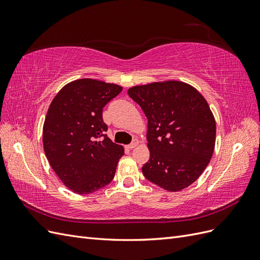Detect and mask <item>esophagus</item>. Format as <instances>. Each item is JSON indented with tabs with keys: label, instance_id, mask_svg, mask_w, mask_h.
<instances>
[{
	"label": "esophagus",
	"instance_id": "esophagus-1",
	"mask_svg": "<svg viewBox=\"0 0 260 260\" xmlns=\"http://www.w3.org/2000/svg\"><path fill=\"white\" fill-rule=\"evenodd\" d=\"M138 144H139V140H138V139H133L132 142H131L129 145H127V147H128L129 149H132V148H135Z\"/></svg>",
	"mask_w": 260,
	"mask_h": 260
}]
</instances>
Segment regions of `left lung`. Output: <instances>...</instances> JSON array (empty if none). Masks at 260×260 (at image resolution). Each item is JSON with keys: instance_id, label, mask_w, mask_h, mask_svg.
<instances>
[{"instance_id": "8db88e82", "label": "left lung", "mask_w": 260, "mask_h": 260, "mask_svg": "<svg viewBox=\"0 0 260 260\" xmlns=\"http://www.w3.org/2000/svg\"><path fill=\"white\" fill-rule=\"evenodd\" d=\"M128 94L147 118L149 159L142 167L144 177L171 192L191 185L215 148L216 121L206 100L180 81L132 86Z\"/></svg>"}]
</instances>
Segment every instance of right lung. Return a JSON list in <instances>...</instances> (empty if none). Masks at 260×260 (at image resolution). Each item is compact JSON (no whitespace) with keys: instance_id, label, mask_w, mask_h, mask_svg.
<instances>
[{"instance_id":"obj_1","label":"right lung","mask_w":260,"mask_h":260,"mask_svg":"<svg viewBox=\"0 0 260 260\" xmlns=\"http://www.w3.org/2000/svg\"><path fill=\"white\" fill-rule=\"evenodd\" d=\"M121 90L100 80H75L49 107L43 124L45 156L61 182L77 194L95 192L115 177L124 149L105 135L103 108Z\"/></svg>"}]
</instances>
